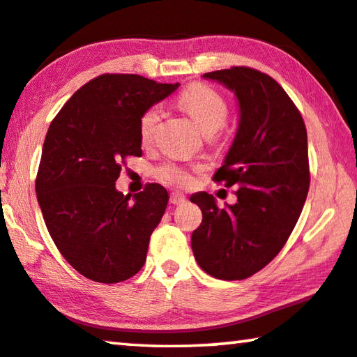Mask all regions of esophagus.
<instances>
[{"label":"esophagus","mask_w":357,"mask_h":357,"mask_svg":"<svg viewBox=\"0 0 357 357\" xmlns=\"http://www.w3.org/2000/svg\"><path fill=\"white\" fill-rule=\"evenodd\" d=\"M169 202H172L173 205H183L185 202V195L183 192H172V194H169Z\"/></svg>","instance_id":"1"}]
</instances>
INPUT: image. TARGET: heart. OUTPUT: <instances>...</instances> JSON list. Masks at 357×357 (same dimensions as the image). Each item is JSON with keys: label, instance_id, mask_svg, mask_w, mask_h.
Listing matches in <instances>:
<instances>
[{"label": "heart", "instance_id": "obj_1", "mask_svg": "<svg viewBox=\"0 0 357 357\" xmlns=\"http://www.w3.org/2000/svg\"><path fill=\"white\" fill-rule=\"evenodd\" d=\"M179 105L192 117L195 126L205 135H213L224 126L227 121L229 107L225 100L216 90L206 86H190L181 93ZM162 111L158 106H151L143 112L139 119V137L143 141H149L154 137L157 123L160 121ZM157 176L163 183L178 185V188H189L194 183V174L189 168L167 163L157 169Z\"/></svg>", "mask_w": 357, "mask_h": 357}]
</instances>
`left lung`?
<instances>
[{
	"instance_id": "left-lung-1",
	"label": "left lung",
	"mask_w": 357,
	"mask_h": 357,
	"mask_svg": "<svg viewBox=\"0 0 357 357\" xmlns=\"http://www.w3.org/2000/svg\"><path fill=\"white\" fill-rule=\"evenodd\" d=\"M234 92L238 127L213 179L238 185L236 203L218 208L206 192L190 197L203 219L192 251L218 280H245L281 251L310 188L308 139L301 112L275 79L245 66L203 75Z\"/></svg>"
}]
</instances>
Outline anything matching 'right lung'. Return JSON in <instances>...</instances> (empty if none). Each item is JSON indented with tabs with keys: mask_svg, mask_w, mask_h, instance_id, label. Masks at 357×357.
Returning a JSON list of instances; mask_svg holds the SVG:
<instances>
[{
	"mask_svg": "<svg viewBox=\"0 0 357 357\" xmlns=\"http://www.w3.org/2000/svg\"><path fill=\"white\" fill-rule=\"evenodd\" d=\"M179 84L103 75L82 86L50 123L36 178L44 222L66 262L97 282H121L146 262L168 192L116 189L121 162L141 157L139 119Z\"/></svg>",
	"mask_w": 357,
	"mask_h": 357,
	"instance_id": "add662e5",
	"label": "right lung"
}]
</instances>
